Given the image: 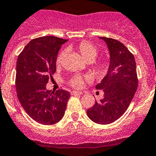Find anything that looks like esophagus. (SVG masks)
<instances>
[{"label": "esophagus", "mask_w": 156, "mask_h": 156, "mask_svg": "<svg viewBox=\"0 0 156 156\" xmlns=\"http://www.w3.org/2000/svg\"><path fill=\"white\" fill-rule=\"evenodd\" d=\"M81 94H83V92H78V91H73V92H71V95H81Z\"/></svg>", "instance_id": "1"}]
</instances>
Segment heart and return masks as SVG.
<instances>
[{"mask_svg":"<svg viewBox=\"0 0 156 156\" xmlns=\"http://www.w3.org/2000/svg\"><path fill=\"white\" fill-rule=\"evenodd\" d=\"M76 49L81 54L85 60L88 62H92L95 61L96 57L98 56V51L95 45L88 41H82L76 46ZM66 51H62L59 53L57 58L56 63L58 65H61L63 62L64 56H65ZM95 71L99 74H104L108 70V64L105 61H101L98 63L95 67ZM88 80L87 76H80V75H75L70 80L69 83L75 89H80L83 87L85 80Z\"/></svg>","mask_w":156,"mask_h":156,"instance_id":"obj_1","label":"heart"}]
</instances>
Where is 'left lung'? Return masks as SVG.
Here are the masks:
<instances>
[{
  "instance_id": "8db88e82",
  "label": "left lung",
  "mask_w": 156,
  "mask_h": 156,
  "mask_svg": "<svg viewBox=\"0 0 156 156\" xmlns=\"http://www.w3.org/2000/svg\"><path fill=\"white\" fill-rule=\"evenodd\" d=\"M107 44L110 53V64L107 75L96 85L102 89L104 98L87 110L93 122L108 124L121 118L127 111L136 92L138 78L133 55L121 41L99 37Z\"/></svg>"
}]
</instances>
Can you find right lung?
Masks as SVG:
<instances>
[{"label": "right lung", "mask_w": 156, "mask_h": 156, "mask_svg": "<svg viewBox=\"0 0 156 156\" xmlns=\"http://www.w3.org/2000/svg\"><path fill=\"white\" fill-rule=\"evenodd\" d=\"M67 39L48 35L29 41L16 62V89L18 99L34 121L44 125L61 121L70 92L48 90L46 84L56 72V60L61 44Z\"/></svg>", "instance_id": "add662e5"}]
</instances>
